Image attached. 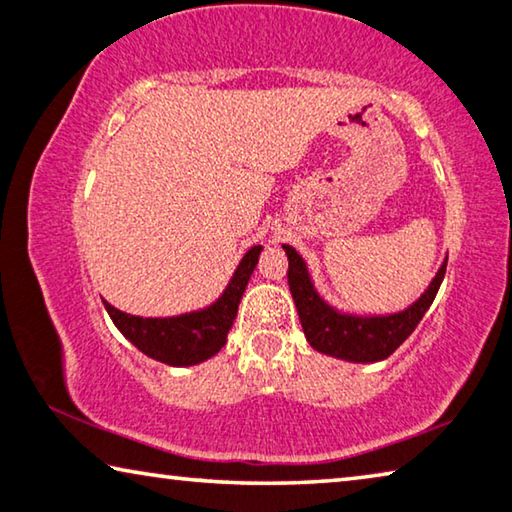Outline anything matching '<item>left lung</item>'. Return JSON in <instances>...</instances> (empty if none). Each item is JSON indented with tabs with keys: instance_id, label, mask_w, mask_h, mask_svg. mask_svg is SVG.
<instances>
[{
	"instance_id": "8db88e82",
	"label": "left lung",
	"mask_w": 512,
	"mask_h": 512,
	"mask_svg": "<svg viewBox=\"0 0 512 512\" xmlns=\"http://www.w3.org/2000/svg\"><path fill=\"white\" fill-rule=\"evenodd\" d=\"M283 249L288 256V286L300 313L306 341L322 355L352 361V364L382 361L403 345L435 300L448 261L444 258L430 286L407 309L396 313H350L336 309L318 293L309 265L295 247L283 245Z\"/></svg>"
}]
</instances>
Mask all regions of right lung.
<instances>
[{
	"label": "right lung",
	"instance_id": "obj_1",
	"mask_svg": "<svg viewBox=\"0 0 512 512\" xmlns=\"http://www.w3.org/2000/svg\"><path fill=\"white\" fill-rule=\"evenodd\" d=\"M261 251V245L251 247L235 267L224 293L203 309L171 318H141L119 311L107 300H102V304L116 329L146 357L169 366H196L224 348L226 334L238 316V304L249 277L256 270Z\"/></svg>",
	"mask_w": 512,
	"mask_h": 512
}]
</instances>
